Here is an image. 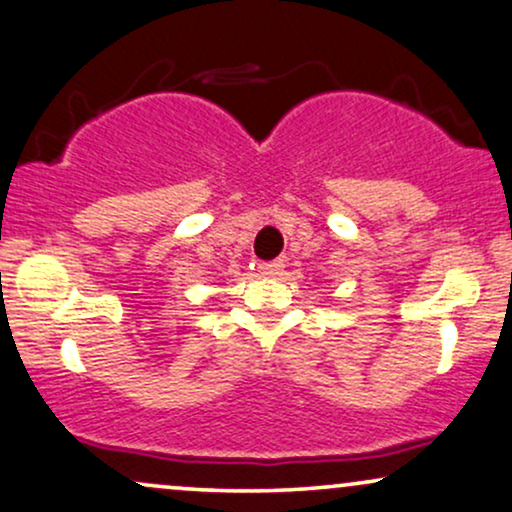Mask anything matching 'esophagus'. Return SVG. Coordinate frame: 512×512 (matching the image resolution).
Here are the masks:
<instances>
[{
    "label": "esophagus",
    "instance_id": "obj_1",
    "mask_svg": "<svg viewBox=\"0 0 512 512\" xmlns=\"http://www.w3.org/2000/svg\"><path fill=\"white\" fill-rule=\"evenodd\" d=\"M257 269H260L262 276H269V279H272V276H279L281 274L283 262H262Z\"/></svg>",
    "mask_w": 512,
    "mask_h": 512
}]
</instances>
